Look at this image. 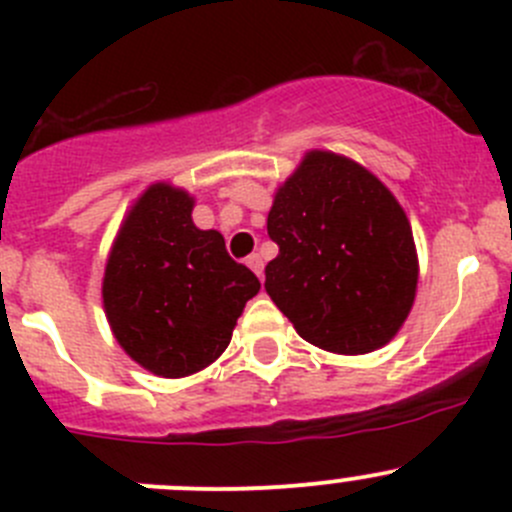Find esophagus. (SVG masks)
Returning <instances> with one entry per match:
<instances>
[{"instance_id":"esophagus-1","label":"esophagus","mask_w":512,"mask_h":512,"mask_svg":"<svg viewBox=\"0 0 512 512\" xmlns=\"http://www.w3.org/2000/svg\"><path fill=\"white\" fill-rule=\"evenodd\" d=\"M247 267H250V270L255 272V275L262 280V272H265V262H262L260 255H250V257H247Z\"/></svg>"}]
</instances>
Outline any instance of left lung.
Here are the masks:
<instances>
[{
	"label": "left lung",
	"mask_w": 512,
	"mask_h": 512,
	"mask_svg": "<svg viewBox=\"0 0 512 512\" xmlns=\"http://www.w3.org/2000/svg\"><path fill=\"white\" fill-rule=\"evenodd\" d=\"M267 232L280 255L267 262L265 289L304 342L354 356L399 334L416 299V242L371 170L307 151L275 190Z\"/></svg>",
	"instance_id": "1"
}]
</instances>
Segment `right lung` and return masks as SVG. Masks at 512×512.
<instances>
[{
  "instance_id": "right-lung-1",
  "label": "right lung",
  "mask_w": 512,
  "mask_h": 512,
  "mask_svg": "<svg viewBox=\"0 0 512 512\" xmlns=\"http://www.w3.org/2000/svg\"><path fill=\"white\" fill-rule=\"evenodd\" d=\"M195 198L148 185L118 227L103 270L108 327L136 364L163 379L198 374L225 352L260 280L232 260L218 230L193 223Z\"/></svg>"
}]
</instances>
